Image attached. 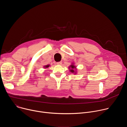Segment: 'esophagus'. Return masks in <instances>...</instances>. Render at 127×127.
I'll return each instance as SVG.
<instances>
[{
	"mask_svg": "<svg viewBox=\"0 0 127 127\" xmlns=\"http://www.w3.org/2000/svg\"><path fill=\"white\" fill-rule=\"evenodd\" d=\"M62 62L61 61L58 62H57V63H56V64H57V65H61V64H62Z\"/></svg>",
	"mask_w": 127,
	"mask_h": 127,
	"instance_id": "34e87169",
	"label": "esophagus"
}]
</instances>
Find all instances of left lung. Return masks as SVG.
Here are the masks:
<instances>
[{
  "mask_svg": "<svg viewBox=\"0 0 127 127\" xmlns=\"http://www.w3.org/2000/svg\"><path fill=\"white\" fill-rule=\"evenodd\" d=\"M71 68V69H70V71L71 72H72V73H74V68H76V67H75V66H74L73 65H71L70 66L69 68Z\"/></svg>",
  "mask_w": 127,
  "mask_h": 127,
  "instance_id": "8db88e82",
  "label": "left lung"
}]
</instances>
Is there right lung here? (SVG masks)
Instances as JSON below:
<instances>
[{"label":"right lung","instance_id":"1","mask_svg":"<svg viewBox=\"0 0 127 127\" xmlns=\"http://www.w3.org/2000/svg\"><path fill=\"white\" fill-rule=\"evenodd\" d=\"M49 66H50V65H48L45 66H44V68H48Z\"/></svg>","mask_w":127,"mask_h":127}]
</instances>
